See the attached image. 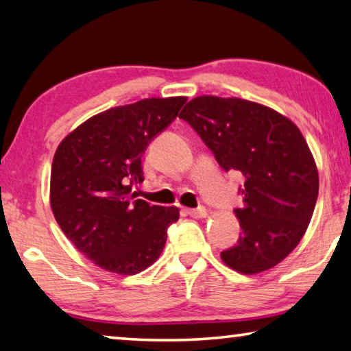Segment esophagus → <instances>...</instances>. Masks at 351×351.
Masks as SVG:
<instances>
[{"mask_svg": "<svg viewBox=\"0 0 351 351\" xmlns=\"http://www.w3.org/2000/svg\"><path fill=\"white\" fill-rule=\"evenodd\" d=\"M186 213L191 217H193V219H203V217L208 215V210H206V208H203V206H199L197 209H187Z\"/></svg>", "mask_w": 351, "mask_h": 351, "instance_id": "34e87169", "label": "esophagus"}]
</instances>
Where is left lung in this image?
<instances>
[{"instance_id": "8db88e82", "label": "left lung", "mask_w": 351, "mask_h": 351, "mask_svg": "<svg viewBox=\"0 0 351 351\" xmlns=\"http://www.w3.org/2000/svg\"><path fill=\"white\" fill-rule=\"evenodd\" d=\"M186 120L225 171L243 176L234 209L242 232L220 253L223 263L253 275L280 264L302 241L319 195V173L298 128L263 104L241 98L197 97Z\"/></svg>"}]
</instances>
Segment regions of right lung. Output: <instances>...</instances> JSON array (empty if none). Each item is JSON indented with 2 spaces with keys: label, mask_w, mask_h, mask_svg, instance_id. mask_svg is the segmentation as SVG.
I'll return each instance as SVG.
<instances>
[{
  "label": "right lung",
  "mask_w": 351,
  "mask_h": 351,
  "mask_svg": "<svg viewBox=\"0 0 351 351\" xmlns=\"http://www.w3.org/2000/svg\"><path fill=\"white\" fill-rule=\"evenodd\" d=\"M186 97L119 106L77 126L56 149L49 199L69 241L101 269L134 275L162 253L175 206L136 199L142 156L173 121Z\"/></svg>",
  "instance_id": "add662e5"
}]
</instances>
